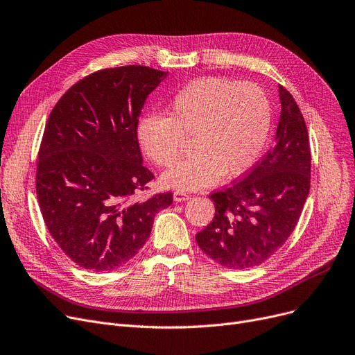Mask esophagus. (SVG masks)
<instances>
[{"label": "esophagus", "instance_id": "esophagus-1", "mask_svg": "<svg viewBox=\"0 0 355 355\" xmlns=\"http://www.w3.org/2000/svg\"><path fill=\"white\" fill-rule=\"evenodd\" d=\"M189 198H190V196H189L187 193L181 191V190H177V191L174 193V200H175L177 202H180V201H185V200H189Z\"/></svg>", "mask_w": 355, "mask_h": 355}]
</instances>
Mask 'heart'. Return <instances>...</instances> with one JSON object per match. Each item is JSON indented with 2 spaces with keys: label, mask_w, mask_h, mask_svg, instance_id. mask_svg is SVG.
I'll return each mask as SVG.
<instances>
[{
  "label": "heart",
  "mask_w": 355,
  "mask_h": 355,
  "mask_svg": "<svg viewBox=\"0 0 355 355\" xmlns=\"http://www.w3.org/2000/svg\"><path fill=\"white\" fill-rule=\"evenodd\" d=\"M272 129V106L253 83L220 78L197 79L184 86L168 107V116L146 115L137 128L145 155L170 166L181 154L184 137H194V155L165 171L166 187L197 190L223 175L240 177L262 158Z\"/></svg>",
  "instance_id": "1"
}]
</instances>
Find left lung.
I'll return each mask as SVG.
<instances>
[{
  "instance_id": "obj_1",
  "label": "left lung",
  "mask_w": 355,
  "mask_h": 355,
  "mask_svg": "<svg viewBox=\"0 0 355 355\" xmlns=\"http://www.w3.org/2000/svg\"><path fill=\"white\" fill-rule=\"evenodd\" d=\"M279 101L282 109L273 148L240 181L210 196L214 218L196 234L198 248L229 269H250L281 249L309 194L306 123L284 86H279Z\"/></svg>"
}]
</instances>
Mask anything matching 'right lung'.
Returning a JSON list of instances; mask_svg holds the SVG:
<instances>
[{
  "label": "right lung",
  "mask_w": 355,
  "mask_h": 355,
  "mask_svg": "<svg viewBox=\"0 0 355 355\" xmlns=\"http://www.w3.org/2000/svg\"><path fill=\"white\" fill-rule=\"evenodd\" d=\"M168 71L146 66L103 69L55 103L43 134L35 190L55 243L83 269L110 272L145 245L171 193L135 196L154 178L142 164L138 119Z\"/></svg>",
  "instance_id": "1"
}]
</instances>
